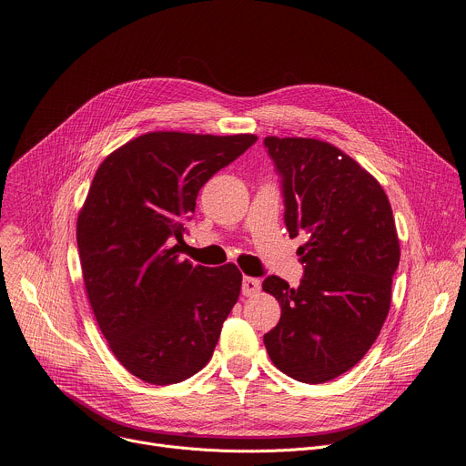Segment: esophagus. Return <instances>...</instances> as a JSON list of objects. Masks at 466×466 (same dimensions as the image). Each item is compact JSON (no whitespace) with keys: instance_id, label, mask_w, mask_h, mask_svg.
Returning <instances> with one entry per match:
<instances>
[{"instance_id":"esophagus-1","label":"esophagus","mask_w":466,"mask_h":466,"mask_svg":"<svg viewBox=\"0 0 466 466\" xmlns=\"http://www.w3.org/2000/svg\"><path fill=\"white\" fill-rule=\"evenodd\" d=\"M259 289H261V281L258 278H252V276L242 278V295L244 297H252V295L259 293Z\"/></svg>"}]
</instances>
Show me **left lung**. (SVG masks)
I'll return each instance as SVG.
<instances>
[{"instance_id": "8db88e82", "label": "left lung", "mask_w": 466, "mask_h": 466, "mask_svg": "<svg viewBox=\"0 0 466 466\" xmlns=\"http://www.w3.org/2000/svg\"><path fill=\"white\" fill-rule=\"evenodd\" d=\"M265 147L281 175L289 237L306 244L299 288L263 281L281 306L263 341L279 371L320 384L360 362L384 325L401 256L396 222L377 178L332 143L268 136Z\"/></svg>"}]
</instances>
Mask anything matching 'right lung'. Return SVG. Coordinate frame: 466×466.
<instances>
[{"label": "right lung", "mask_w": 466, "mask_h": 466, "mask_svg": "<svg viewBox=\"0 0 466 466\" xmlns=\"http://www.w3.org/2000/svg\"><path fill=\"white\" fill-rule=\"evenodd\" d=\"M258 141L254 134L149 132L98 166L78 214L87 299L117 360L149 384L207 366L238 300L233 265L181 258L185 222L208 178Z\"/></svg>", "instance_id": "right-lung-1"}]
</instances>
